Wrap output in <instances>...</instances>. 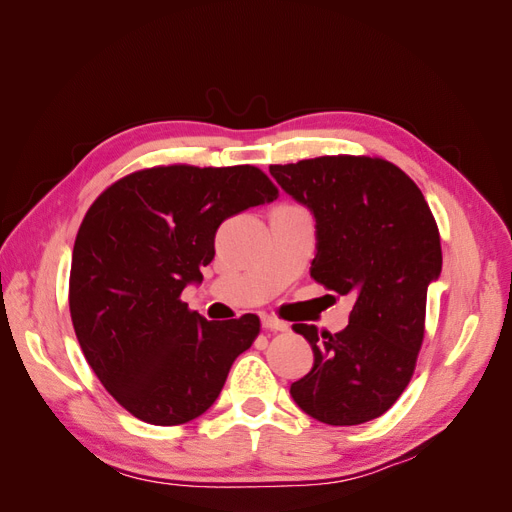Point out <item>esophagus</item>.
I'll use <instances>...</instances> for the list:
<instances>
[{
  "mask_svg": "<svg viewBox=\"0 0 512 512\" xmlns=\"http://www.w3.org/2000/svg\"><path fill=\"white\" fill-rule=\"evenodd\" d=\"M262 327L267 331H288V322L275 316H262Z\"/></svg>",
  "mask_w": 512,
  "mask_h": 512,
  "instance_id": "esophagus-1",
  "label": "esophagus"
}]
</instances>
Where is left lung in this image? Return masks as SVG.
I'll list each match as a JSON object with an SVG mask.
<instances>
[{
  "instance_id": "obj_1",
  "label": "left lung",
  "mask_w": 512,
  "mask_h": 512,
  "mask_svg": "<svg viewBox=\"0 0 512 512\" xmlns=\"http://www.w3.org/2000/svg\"><path fill=\"white\" fill-rule=\"evenodd\" d=\"M269 170L316 218L309 273L354 301L339 333L292 324L312 346L314 367L290 395L320 423H367L395 404L414 374L427 286L442 271L438 224L418 185L382 158L322 156Z\"/></svg>"
}]
</instances>
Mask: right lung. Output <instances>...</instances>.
<instances>
[{"mask_svg": "<svg viewBox=\"0 0 512 512\" xmlns=\"http://www.w3.org/2000/svg\"><path fill=\"white\" fill-rule=\"evenodd\" d=\"M277 194L250 164H170L121 177L85 213L72 250L70 316L89 367L132 416L192 421L254 344L256 314L209 322L181 292L203 280L220 224Z\"/></svg>", "mask_w": 512, "mask_h": 512, "instance_id": "add662e5", "label": "right lung"}]
</instances>
